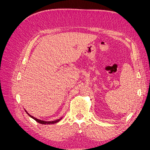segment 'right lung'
Returning a JSON list of instances; mask_svg holds the SVG:
<instances>
[{
  "instance_id": "1",
  "label": "right lung",
  "mask_w": 150,
  "mask_h": 150,
  "mask_svg": "<svg viewBox=\"0 0 150 150\" xmlns=\"http://www.w3.org/2000/svg\"><path fill=\"white\" fill-rule=\"evenodd\" d=\"M25 111L26 112L27 114H28V115L30 117H32V118L34 119L35 121H37L38 122H39V123L42 124V125H50V124H54V123H56V122H59V121L60 120H62V117H61V118H59V119H58V120H55V121H42V120H39V119L35 118V117H34V116L30 115L29 114V113H28V112H27L25 110Z\"/></svg>"
}]
</instances>
